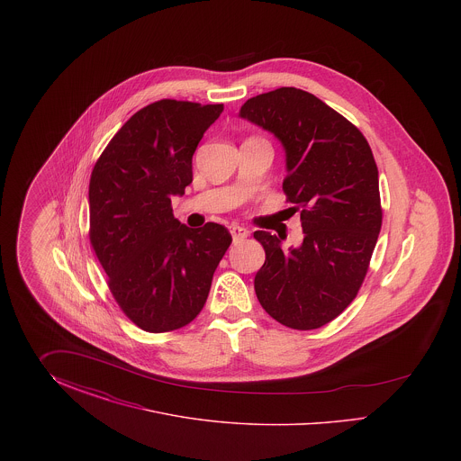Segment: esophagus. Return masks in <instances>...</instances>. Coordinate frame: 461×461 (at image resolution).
Masks as SVG:
<instances>
[{"mask_svg": "<svg viewBox=\"0 0 461 461\" xmlns=\"http://www.w3.org/2000/svg\"><path fill=\"white\" fill-rule=\"evenodd\" d=\"M230 231H231L233 240L235 241L245 240V239L250 235V231H249L247 228H241L239 224H231V226H230Z\"/></svg>", "mask_w": 461, "mask_h": 461, "instance_id": "esophagus-1", "label": "esophagus"}]
</instances>
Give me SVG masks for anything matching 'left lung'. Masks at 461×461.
<instances>
[{"label":"left lung","instance_id":"obj_1","mask_svg":"<svg viewBox=\"0 0 461 461\" xmlns=\"http://www.w3.org/2000/svg\"><path fill=\"white\" fill-rule=\"evenodd\" d=\"M240 117L282 141L284 192L304 231L288 250L276 235L254 233L266 252L256 295L288 329H320L357 295L382 228L372 149L344 115L303 89L258 95L241 105Z\"/></svg>","mask_w":461,"mask_h":461}]
</instances>
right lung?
<instances>
[{
	"instance_id": "obj_1",
	"label": "right lung",
	"mask_w": 461,
	"mask_h": 461,
	"mask_svg": "<svg viewBox=\"0 0 461 461\" xmlns=\"http://www.w3.org/2000/svg\"><path fill=\"white\" fill-rule=\"evenodd\" d=\"M222 104L158 100L115 132L89 179V241L115 303L136 327H186L207 301L231 243L218 222L192 230L171 197L192 183V157Z\"/></svg>"
}]
</instances>
